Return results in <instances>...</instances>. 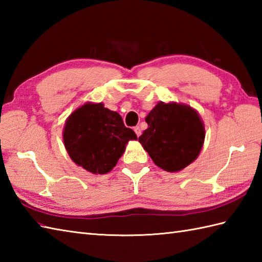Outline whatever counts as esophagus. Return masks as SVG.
Wrapping results in <instances>:
<instances>
[{"label":"esophagus","mask_w":262,"mask_h":262,"mask_svg":"<svg viewBox=\"0 0 262 262\" xmlns=\"http://www.w3.org/2000/svg\"><path fill=\"white\" fill-rule=\"evenodd\" d=\"M134 132H135V134L137 135V137H140V136H141V134H142V129H141V127H140V126H136V127H134Z\"/></svg>","instance_id":"obj_1"}]
</instances>
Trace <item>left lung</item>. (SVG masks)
<instances>
[{"label":"left lung","instance_id":"1","mask_svg":"<svg viewBox=\"0 0 262 262\" xmlns=\"http://www.w3.org/2000/svg\"><path fill=\"white\" fill-rule=\"evenodd\" d=\"M145 121L147 129L138 142L159 168L177 172L197 159L205 141V127L190 105L161 101Z\"/></svg>","mask_w":262,"mask_h":262}]
</instances>
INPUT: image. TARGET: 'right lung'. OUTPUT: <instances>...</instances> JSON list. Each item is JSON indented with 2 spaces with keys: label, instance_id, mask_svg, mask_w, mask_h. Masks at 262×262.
<instances>
[{
  "label": "right lung",
  "instance_id": "add662e5",
  "mask_svg": "<svg viewBox=\"0 0 262 262\" xmlns=\"http://www.w3.org/2000/svg\"><path fill=\"white\" fill-rule=\"evenodd\" d=\"M63 140L73 162L94 174L108 173L125 152L127 143L137 140L120 115L102 102H86L66 119Z\"/></svg>",
  "mask_w": 262,
  "mask_h": 262
}]
</instances>
